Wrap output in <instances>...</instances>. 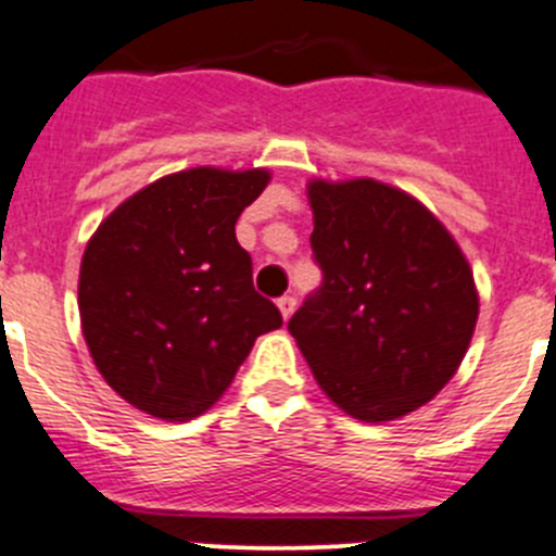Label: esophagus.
I'll return each instance as SVG.
<instances>
[{
    "mask_svg": "<svg viewBox=\"0 0 556 556\" xmlns=\"http://www.w3.org/2000/svg\"><path fill=\"white\" fill-rule=\"evenodd\" d=\"M277 307H279V313H282V318L288 320L290 315L295 313V295H282V299L277 302Z\"/></svg>",
    "mask_w": 556,
    "mask_h": 556,
    "instance_id": "obj_1",
    "label": "esophagus"
}]
</instances>
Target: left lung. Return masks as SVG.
Segmentation results:
<instances>
[{
  "mask_svg": "<svg viewBox=\"0 0 556 556\" xmlns=\"http://www.w3.org/2000/svg\"><path fill=\"white\" fill-rule=\"evenodd\" d=\"M324 282L290 318L315 381L345 414L389 422L455 376L477 288L455 238L419 200L372 178L309 180Z\"/></svg>",
  "mask_w": 556,
  "mask_h": 556,
  "instance_id": "left-lung-1",
  "label": "left lung"
}]
</instances>
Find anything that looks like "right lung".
Masks as SVG:
<instances>
[{
  "label": "right lung",
  "mask_w": 556,
  "mask_h": 556,
  "mask_svg": "<svg viewBox=\"0 0 556 556\" xmlns=\"http://www.w3.org/2000/svg\"><path fill=\"white\" fill-rule=\"evenodd\" d=\"M268 180V169L167 175L114 207L87 243L81 334L103 381L139 412L167 422L207 412L254 340L282 326L236 238Z\"/></svg>",
  "instance_id": "1"
}]
</instances>
